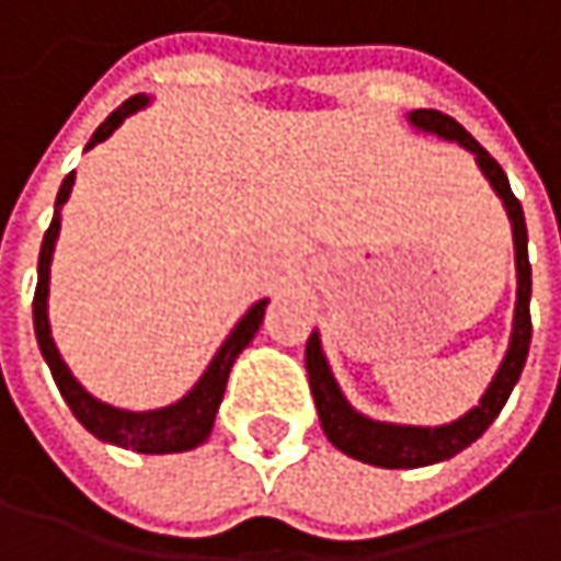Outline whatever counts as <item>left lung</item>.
Returning <instances> with one entry per match:
<instances>
[{"instance_id": "1", "label": "left lung", "mask_w": 561, "mask_h": 561, "mask_svg": "<svg viewBox=\"0 0 561 561\" xmlns=\"http://www.w3.org/2000/svg\"><path fill=\"white\" fill-rule=\"evenodd\" d=\"M412 126L435 133L442 139H450L463 149L477 154V164L482 174L489 178L492 190L502 196L505 209L511 218V231H514V260H517V308H514V333H511V346L499 375L492 378L489 390L482 393L479 407L460 415L457 422L442 425V428H415V425H390V422H375L362 412H355L346 403V397L340 393L336 380L330 375V365L320 352V340L317 333L308 336L305 346V365H308V380H311L313 403L320 412V425L327 432V438L340 447L343 454L375 463V467H387V470H412V467H428L447 460L454 454H460L463 447H470L479 435L495 422V415L508 403L511 390L524 371L527 352H530V260H527V221H524V209L517 203V196L511 193V183L502 171V164L479 146L477 139L442 111H412Z\"/></svg>"}]
</instances>
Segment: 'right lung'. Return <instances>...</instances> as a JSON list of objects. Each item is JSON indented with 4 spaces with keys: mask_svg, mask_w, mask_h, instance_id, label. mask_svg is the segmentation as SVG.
<instances>
[{
    "mask_svg": "<svg viewBox=\"0 0 561 561\" xmlns=\"http://www.w3.org/2000/svg\"><path fill=\"white\" fill-rule=\"evenodd\" d=\"M149 98L146 94H136L129 101H123L114 114L107 116L98 133L91 136L88 149H94L98 142H104L116 126L126 119L129 114H136L139 107H146ZM72 183H76V171L62 181L59 193H56V209H53V221L44 234V244H41V260H37V291H34V333H37V346L44 352L47 365H50L53 380L62 393V400L69 403L72 415L82 422L84 428L116 447H129V450H139V454H178V450H190V447L203 445L213 432L215 412L218 403L225 397V383H228V371L234 365V358L241 355V348L248 346L253 340V333L260 330L263 323V311L270 305V298L256 301L241 323L231 330V336L221 343V348L215 352L213 365L206 368V375L199 378V383L178 400L174 407H164V410L151 412H129L107 407L101 400H94L88 390H82V383L69 375L66 362L59 358V352L53 346L50 336V320H47V295H50V260H53V244H56V234H59V209L62 203L69 199L72 193Z\"/></svg>",
    "mask_w": 561,
    "mask_h": 561,
    "instance_id": "add662e5",
    "label": "right lung"
}]
</instances>
